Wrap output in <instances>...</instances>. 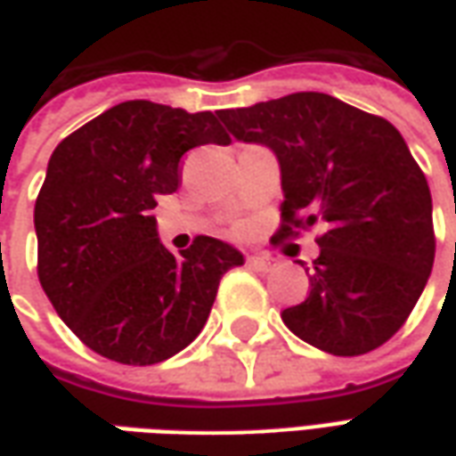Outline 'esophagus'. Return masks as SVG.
Instances as JSON below:
<instances>
[{
  "label": "esophagus",
  "instance_id": "34e87169",
  "mask_svg": "<svg viewBox=\"0 0 456 456\" xmlns=\"http://www.w3.org/2000/svg\"><path fill=\"white\" fill-rule=\"evenodd\" d=\"M247 266L254 268V271H258V273H268V271H273V261L271 258H264V256H248L247 258Z\"/></svg>",
  "mask_w": 456,
  "mask_h": 456
}]
</instances>
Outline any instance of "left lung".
I'll return each mask as SVG.
<instances>
[{"mask_svg":"<svg viewBox=\"0 0 456 456\" xmlns=\"http://www.w3.org/2000/svg\"><path fill=\"white\" fill-rule=\"evenodd\" d=\"M217 117L234 139L276 153L283 224L273 239L325 224L310 296L281 313L288 330L335 356L388 342L435 261L430 188L401 131L325 93L286 94Z\"/></svg>","mask_w":456,"mask_h":456,"instance_id":"obj_1","label":"left lung"}]
</instances>
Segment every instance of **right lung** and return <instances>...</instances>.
<instances>
[{
  "label": "right lung",
  "mask_w": 456,
  "mask_h": 456,
  "mask_svg": "<svg viewBox=\"0 0 456 456\" xmlns=\"http://www.w3.org/2000/svg\"><path fill=\"white\" fill-rule=\"evenodd\" d=\"M227 146L212 112L149 100L107 110L55 146L34 209L38 281L55 313L93 352L149 366L185 349L205 327L219 278L241 266L212 237L173 256L153 208L178 190L183 153Z\"/></svg>",
  "instance_id": "obj_1"
}]
</instances>
